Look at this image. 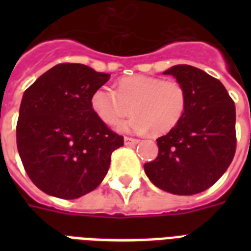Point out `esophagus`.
<instances>
[{
    "label": "esophagus",
    "mask_w": 251,
    "mask_h": 251,
    "mask_svg": "<svg viewBox=\"0 0 251 251\" xmlns=\"http://www.w3.org/2000/svg\"><path fill=\"white\" fill-rule=\"evenodd\" d=\"M124 141H125V145H127V146H133V145H137L138 142V139H135V138H130V137H125V139H124Z\"/></svg>",
    "instance_id": "esophagus-1"
}]
</instances>
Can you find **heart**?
<instances>
[{
  "instance_id": "obj_1",
  "label": "heart",
  "mask_w": 251,
  "mask_h": 251,
  "mask_svg": "<svg viewBox=\"0 0 251 251\" xmlns=\"http://www.w3.org/2000/svg\"><path fill=\"white\" fill-rule=\"evenodd\" d=\"M91 109L108 126L117 125L130 113L129 121L117 126L120 131L161 135L177 126L185 114L186 90L176 79L133 75L118 80L116 92L100 87L91 96Z\"/></svg>"
}]
</instances>
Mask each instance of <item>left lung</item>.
Returning a JSON list of instances; mask_svg holds the SVG:
<instances>
[{"instance_id": "8db88e82", "label": "left lung", "mask_w": 251, "mask_h": 251, "mask_svg": "<svg viewBox=\"0 0 251 251\" xmlns=\"http://www.w3.org/2000/svg\"><path fill=\"white\" fill-rule=\"evenodd\" d=\"M163 74L186 90L181 121L157 138L159 153L146 163L150 181L161 190L193 195L207 190L228 169L236 152V106L220 80L190 65H176Z\"/></svg>"}]
</instances>
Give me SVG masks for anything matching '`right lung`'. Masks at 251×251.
<instances>
[{"instance_id":"1","label":"right lung","mask_w":251,"mask_h":251,"mask_svg":"<svg viewBox=\"0 0 251 251\" xmlns=\"http://www.w3.org/2000/svg\"><path fill=\"white\" fill-rule=\"evenodd\" d=\"M110 75L82 64H60L22 98L17 146L27 175L41 191L75 199L101 183L110 155L124 146L91 109L94 91Z\"/></svg>"}]
</instances>
